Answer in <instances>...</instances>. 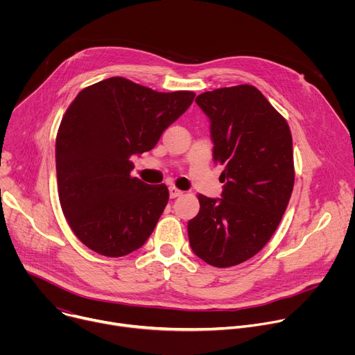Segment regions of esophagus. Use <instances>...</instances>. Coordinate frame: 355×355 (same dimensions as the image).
Masks as SVG:
<instances>
[{"instance_id": "obj_1", "label": "esophagus", "mask_w": 355, "mask_h": 355, "mask_svg": "<svg viewBox=\"0 0 355 355\" xmlns=\"http://www.w3.org/2000/svg\"><path fill=\"white\" fill-rule=\"evenodd\" d=\"M168 192H170V198H177V196H180V195H182V191L181 189H178V188H175V187H170L168 188Z\"/></svg>"}]
</instances>
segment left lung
<instances>
[{
	"mask_svg": "<svg viewBox=\"0 0 355 355\" xmlns=\"http://www.w3.org/2000/svg\"><path fill=\"white\" fill-rule=\"evenodd\" d=\"M195 103L211 121L214 162L223 166L225 185L222 198L198 195L189 244L205 263L233 267L256 256L282 219L295 182L292 136L252 85L208 91Z\"/></svg>",
	"mask_w": 355,
	"mask_h": 355,
	"instance_id": "obj_1",
	"label": "left lung"
}]
</instances>
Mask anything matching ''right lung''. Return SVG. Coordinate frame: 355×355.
Segmentation results:
<instances>
[{
  "label": "right lung",
  "mask_w": 355,
  "mask_h": 355,
  "mask_svg": "<svg viewBox=\"0 0 355 355\" xmlns=\"http://www.w3.org/2000/svg\"><path fill=\"white\" fill-rule=\"evenodd\" d=\"M193 98L192 91L157 92L123 77L74 98L56 137L58 191L69 226L88 248L123 257L153 233L168 189L130 177V157L153 148Z\"/></svg>",
  "instance_id": "right-lung-1"
}]
</instances>
